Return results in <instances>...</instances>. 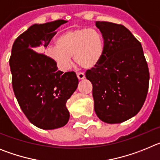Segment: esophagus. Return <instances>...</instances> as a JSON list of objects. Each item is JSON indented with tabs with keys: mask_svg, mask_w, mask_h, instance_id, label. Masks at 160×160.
<instances>
[{
	"mask_svg": "<svg viewBox=\"0 0 160 160\" xmlns=\"http://www.w3.org/2000/svg\"><path fill=\"white\" fill-rule=\"evenodd\" d=\"M77 77L79 80H81V79H84L85 78V74L83 73H81V72H78L77 73Z\"/></svg>",
	"mask_w": 160,
	"mask_h": 160,
	"instance_id": "esophagus-1",
	"label": "esophagus"
}]
</instances>
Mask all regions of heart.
Instances as JSON below:
<instances>
[{
  "mask_svg": "<svg viewBox=\"0 0 160 160\" xmlns=\"http://www.w3.org/2000/svg\"><path fill=\"white\" fill-rule=\"evenodd\" d=\"M57 45L49 46L46 54L60 69L68 70L71 66L72 57L84 69L97 66L104 55V40L96 29L78 28L66 31L58 37Z\"/></svg>",
  "mask_w": 160,
  "mask_h": 160,
  "instance_id": "b5f03b06",
  "label": "heart"
}]
</instances>
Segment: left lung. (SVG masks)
<instances>
[{"instance_id": "8db88e82", "label": "left lung", "mask_w": 160, "mask_h": 160, "mask_svg": "<svg viewBox=\"0 0 160 160\" xmlns=\"http://www.w3.org/2000/svg\"><path fill=\"white\" fill-rule=\"evenodd\" d=\"M104 40V55L86 72L93 86L94 111L107 123L135 116L146 100L149 70L141 43L120 24L96 22Z\"/></svg>"}]
</instances>
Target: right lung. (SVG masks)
<instances>
[{"instance_id":"obj_1","label":"right lung","mask_w":160,"mask_h":160,"mask_svg":"<svg viewBox=\"0 0 160 160\" xmlns=\"http://www.w3.org/2000/svg\"><path fill=\"white\" fill-rule=\"evenodd\" d=\"M65 20L35 24L17 38L9 58L13 92L20 107L34 126L52 130L70 118L66 102L76 90L75 72L58 70L57 64L42 52Z\"/></svg>"}]
</instances>
